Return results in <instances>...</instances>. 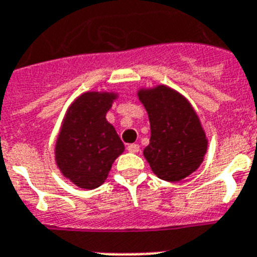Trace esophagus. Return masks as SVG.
Masks as SVG:
<instances>
[{"label": "esophagus", "mask_w": 257, "mask_h": 257, "mask_svg": "<svg viewBox=\"0 0 257 257\" xmlns=\"http://www.w3.org/2000/svg\"><path fill=\"white\" fill-rule=\"evenodd\" d=\"M127 150H128L130 153H138L139 145H135V143H133V145H128L127 146Z\"/></svg>", "instance_id": "obj_1"}]
</instances>
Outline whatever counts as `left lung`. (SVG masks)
Returning a JSON list of instances; mask_svg holds the SVG:
<instances>
[{
  "label": "left lung",
  "instance_id": "1",
  "mask_svg": "<svg viewBox=\"0 0 257 257\" xmlns=\"http://www.w3.org/2000/svg\"><path fill=\"white\" fill-rule=\"evenodd\" d=\"M139 100L149 114L151 138L143 155L158 178L179 182L202 164L208 141L190 102L175 90L159 85L141 89Z\"/></svg>",
  "mask_w": 257,
  "mask_h": 257
}]
</instances>
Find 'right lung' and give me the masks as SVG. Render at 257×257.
I'll return each mask as SVG.
<instances>
[{"label": "right lung", "instance_id": "right-lung-1", "mask_svg": "<svg viewBox=\"0 0 257 257\" xmlns=\"http://www.w3.org/2000/svg\"><path fill=\"white\" fill-rule=\"evenodd\" d=\"M116 99L114 93L89 91L70 104L55 143V162L75 186L93 190L103 184L124 146L106 112Z\"/></svg>", "mask_w": 257, "mask_h": 257}]
</instances>
